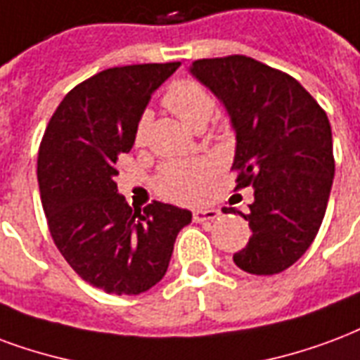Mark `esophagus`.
Wrapping results in <instances>:
<instances>
[{"mask_svg":"<svg viewBox=\"0 0 360 360\" xmlns=\"http://www.w3.org/2000/svg\"><path fill=\"white\" fill-rule=\"evenodd\" d=\"M221 215V212L217 207H202V210H194L193 219L196 223H202V221H214Z\"/></svg>","mask_w":360,"mask_h":360,"instance_id":"esophagus-1","label":"esophagus"}]
</instances>
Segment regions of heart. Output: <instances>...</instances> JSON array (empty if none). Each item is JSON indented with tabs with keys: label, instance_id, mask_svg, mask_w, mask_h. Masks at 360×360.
I'll use <instances>...</instances> for the list:
<instances>
[{
	"label": "heart",
	"instance_id": "heart-1",
	"mask_svg": "<svg viewBox=\"0 0 360 360\" xmlns=\"http://www.w3.org/2000/svg\"><path fill=\"white\" fill-rule=\"evenodd\" d=\"M164 105L181 118L187 126L196 127L207 124L214 114L215 101L206 87L193 79H177L167 87L164 95ZM148 129V114L137 120L133 141L143 145ZM214 173V166L207 160H187V162H169L162 167L156 179L160 194L177 202H194L200 198L202 185Z\"/></svg>",
	"mask_w": 360,
	"mask_h": 360
}]
</instances>
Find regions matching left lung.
Segmentation results:
<instances>
[{
  "mask_svg": "<svg viewBox=\"0 0 360 360\" xmlns=\"http://www.w3.org/2000/svg\"><path fill=\"white\" fill-rule=\"evenodd\" d=\"M191 74L219 98L236 135V188H254L240 214L252 229L233 255L250 275H276L302 257L324 219L334 179L332 129L303 85L255 58H200Z\"/></svg>",
  "mask_w": 360,
  "mask_h": 360,
  "instance_id": "8db88e82",
  "label": "left lung"
}]
</instances>
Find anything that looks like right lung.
Returning <instances> with one entry per match:
<instances>
[{
    "label": "right lung",
    "instance_id": "1",
    "mask_svg": "<svg viewBox=\"0 0 360 360\" xmlns=\"http://www.w3.org/2000/svg\"><path fill=\"white\" fill-rule=\"evenodd\" d=\"M179 66L98 72L60 101L39 145V194L55 246L106 294L137 295L162 281L177 234L193 219L188 210L164 202L133 210L114 181L150 95Z\"/></svg>",
    "mask_w": 360,
    "mask_h": 360
}]
</instances>
